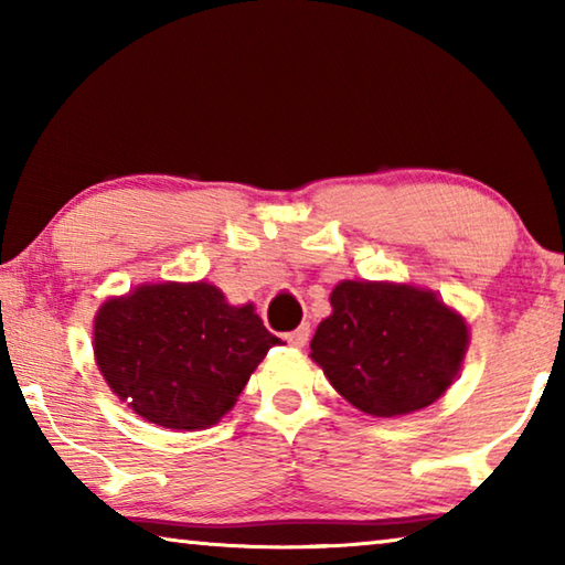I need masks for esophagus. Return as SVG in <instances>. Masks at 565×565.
Segmentation results:
<instances>
[{"label":"esophagus","mask_w":565,"mask_h":565,"mask_svg":"<svg viewBox=\"0 0 565 565\" xmlns=\"http://www.w3.org/2000/svg\"><path fill=\"white\" fill-rule=\"evenodd\" d=\"M309 333H311L309 323H301L299 329H294L291 333H286V341H289L291 347H296V349H303L306 341H309Z\"/></svg>","instance_id":"esophagus-1"}]
</instances>
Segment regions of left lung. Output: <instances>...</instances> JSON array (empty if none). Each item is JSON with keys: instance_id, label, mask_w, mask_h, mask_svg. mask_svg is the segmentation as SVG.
Masks as SVG:
<instances>
[{"instance_id": "obj_1", "label": "left lung", "mask_w": 565, "mask_h": 565, "mask_svg": "<svg viewBox=\"0 0 565 565\" xmlns=\"http://www.w3.org/2000/svg\"><path fill=\"white\" fill-rule=\"evenodd\" d=\"M311 339V359L351 406L406 416L454 384L468 349L461 313L411 284L341 281Z\"/></svg>"}]
</instances>
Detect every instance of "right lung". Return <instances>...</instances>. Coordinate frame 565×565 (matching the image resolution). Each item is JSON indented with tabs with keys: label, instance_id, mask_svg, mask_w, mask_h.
Listing matches in <instances>:
<instances>
[{
	"label": "right lung",
	"instance_id": "obj_1",
	"mask_svg": "<svg viewBox=\"0 0 565 565\" xmlns=\"http://www.w3.org/2000/svg\"><path fill=\"white\" fill-rule=\"evenodd\" d=\"M276 343L254 303L232 306L206 281L141 284L94 317V359L109 388L177 431H204L232 411Z\"/></svg>",
	"mask_w": 565,
	"mask_h": 565
}]
</instances>
